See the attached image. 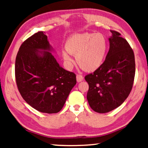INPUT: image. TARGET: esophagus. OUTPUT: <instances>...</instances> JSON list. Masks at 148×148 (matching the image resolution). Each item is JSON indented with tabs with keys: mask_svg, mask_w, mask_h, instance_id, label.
<instances>
[{
	"mask_svg": "<svg viewBox=\"0 0 148 148\" xmlns=\"http://www.w3.org/2000/svg\"><path fill=\"white\" fill-rule=\"evenodd\" d=\"M84 79V76H82V75H79V74L76 75V80L77 82H80L83 81Z\"/></svg>",
	"mask_w": 148,
	"mask_h": 148,
	"instance_id": "34e87169",
	"label": "esophagus"
}]
</instances>
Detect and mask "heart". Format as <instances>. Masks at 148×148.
I'll return each mask as SVG.
<instances>
[{"label":"heart","instance_id":"heart-1","mask_svg":"<svg viewBox=\"0 0 148 148\" xmlns=\"http://www.w3.org/2000/svg\"><path fill=\"white\" fill-rule=\"evenodd\" d=\"M66 50L62 52V57L69 66H71L76 56L77 63L87 72H93L103 63L107 51V40L101 33L85 32L71 36L66 42Z\"/></svg>","mask_w":148,"mask_h":148}]
</instances>
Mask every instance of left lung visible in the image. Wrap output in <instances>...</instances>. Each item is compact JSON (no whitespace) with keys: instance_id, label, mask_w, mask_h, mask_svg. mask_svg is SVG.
Wrapping results in <instances>:
<instances>
[{"instance_id":"8db88e82","label":"left lung","mask_w":148,"mask_h":148,"mask_svg":"<svg viewBox=\"0 0 148 148\" xmlns=\"http://www.w3.org/2000/svg\"><path fill=\"white\" fill-rule=\"evenodd\" d=\"M110 49L103 63L85 77L89 84L87 99L95 112L104 114L123 103L133 85L134 52L121 34L110 31Z\"/></svg>"}]
</instances>
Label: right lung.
<instances>
[{"label": "right lung", "instance_id": "obj_1", "mask_svg": "<svg viewBox=\"0 0 148 148\" xmlns=\"http://www.w3.org/2000/svg\"><path fill=\"white\" fill-rule=\"evenodd\" d=\"M40 31L27 39L17 54L15 74L20 94L35 110L47 114L61 110L76 84V74L64 70Z\"/></svg>", "mask_w": 148, "mask_h": 148}]
</instances>
